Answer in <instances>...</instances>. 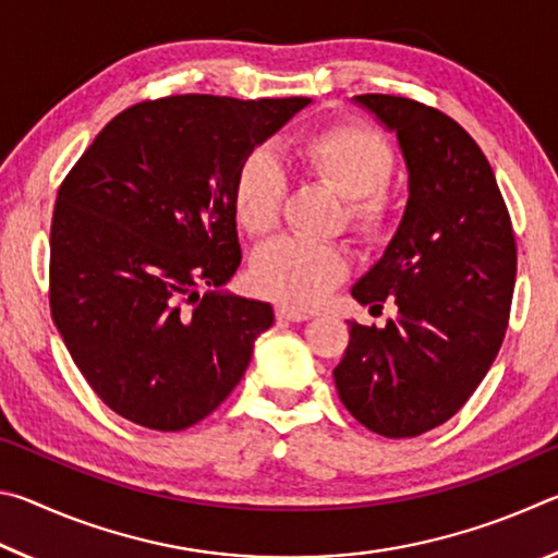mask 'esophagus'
Instances as JSON below:
<instances>
[{
  "instance_id": "obj_1",
  "label": "esophagus",
  "mask_w": 558,
  "mask_h": 558,
  "mask_svg": "<svg viewBox=\"0 0 558 558\" xmlns=\"http://www.w3.org/2000/svg\"><path fill=\"white\" fill-rule=\"evenodd\" d=\"M276 317L278 319H288V323H305V319L313 317V313H305V310L288 307V305H278L276 307Z\"/></svg>"
}]
</instances>
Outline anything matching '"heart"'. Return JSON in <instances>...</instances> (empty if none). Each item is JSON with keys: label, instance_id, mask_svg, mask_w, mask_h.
<instances>
[{"label": "heart", "instance_id": "1", "mask_svg": "<svg viewBox=\"0 0 558 558\" xmlns=\"http://www.w3.org/2000/svg\"><path fill=\"white\" fill-rule=\"evenodd\" d=\"M295 157L302 172L342 196V223L364 243L389 239L399 219L391 140L362 120H335L300 135ZM288 174L268 149H251L233 179V211L245 231L268 235L278 229L288 202ZM352 270L342 245L278 239L253 256L251 280L263 295L290 307L325 302Z\"/></svg>", "mask_w": 558, "mask_h": 558}]
</instances>
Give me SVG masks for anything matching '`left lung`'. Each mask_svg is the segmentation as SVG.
I'll return each instance as SVG.
<instances>
[{"label":"left lung","instance_id":"left-lung-1","mask_svg":"<svg viewBox=\"0 0 558 558\" xmlns=\"http://www.w3.org/2000/svg\"><path fill=\"white\" fill-rule=\"evenodd\" d=\"M396 132L409 204L384 258L352 288L362 305L399 310L386 327L349 323L335 366L347 411L386 438L452 418L502 347L517 278L507 204L483 149L456 120L384 93L354 98Z\"/></svg>","mask_w":558,"mask_h":558}]
</instances>
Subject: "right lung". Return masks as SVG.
<instances>
[{"label": "right lung", "instance_id": "1", "mask_svg": "<svg viewBox=\"0 0 558 558\" xmlns=\"http://www.w3.org/2000/svg\"><path fill=\"white\" fill-rule=\"evenodd\" d=\"M307 102L143 100L65 174L51 219V317L90 389L122 418L184 430L241 381L272 307L219 290L241 266L233 179Z\"/></svg>", "mask_w": 558, "mask_h": 558}]
</instances>
